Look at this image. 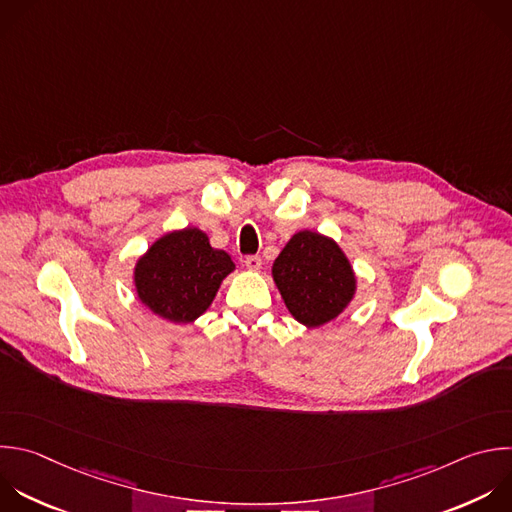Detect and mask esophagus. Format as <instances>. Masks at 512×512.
Wrapping results in <instances>:
<instances>
[{
	"label": "esophagus",
	"mask_w": 512,
	"mask_h": 512,
	"mask_svg": "<svg viewBox=\"0 0 512 512\" xmlns=\"http://www.w3.org/2000/svg\"><path fill=\"white\" fill-rule=\"evenodd\" d=\"M263 265V259L259 255H251V257H245V267L249 271H259Z\"/></svg>",
	"instance_id": "esophagus-1"
}]
</instances>
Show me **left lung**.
Wrapping results in <instances>:
<instances>
[{
    "instance_id": "1",
    "label": "left lung",
    "mask_w": 512,
    "mask_h": 512,
    "mask_svg": "<svg viewBox=\"0 0 512 512\" xmlns=\"http://www.w3.org/2000/svg\"><path fill=\"white\" fill-rule=\"evenodd\" d=\"M271 275L287 311L305 327H321L342 315L358 291V277L344 249L309 229L287 241Z\"/></svg>"
}]
</instances>
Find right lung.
<instances>
[{
    "mask_svg": "<svg viewBox=\"0 0 512 512\" xmlns=\"http://www.w3.org/2000/svg\"><path fill=\"white\" fill-rule=\"evenodd\" d=\"M235 271L231 255L215 249L199 227L168 231L134 263L136 297L156 317L193 323L213 303L223 279Z\"/></svg>",
    "mask_w": 512,
    "mask_h": 512,
    "instance_id": "obj_1",
    "label": "right lung"
}]
</instances>
